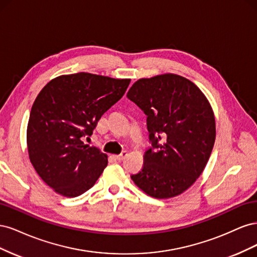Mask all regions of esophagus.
<instances>
[{
    "instance_id": "1",
    "label": "esophagus",
    "mask_w": 257,
    "mask_h": 257,
    "mask_svg": "<svg viewBox=\"0 0 257 257\" xmlns=\"http://www.w3.org/2000/svg\"><path fill=\"white\" fill-rule=\"evenodd\" d=\"M126 155H127V152H126V151H122L119 155H115V159L121 162V161H123L124 159H125Z\"/></svg>"
}]
</instances>
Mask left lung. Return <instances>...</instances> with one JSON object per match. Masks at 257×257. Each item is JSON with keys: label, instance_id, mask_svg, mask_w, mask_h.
<instances>
[{"label": "left lung", "instance_id": "obj_1", "mask_svg": "<svg viewBox=\"0 0 257 257\" xmlns=\"http://www.w3.org/2000/svg\"><path fill=\"white\" fill-rule=\"evenodd\" d=\"M126 96L147 115L152 146L143 169L131 178L155 198L183 193L203 173L214 145L208 99L192 81L175 74L139 79Z\"/></svg>", "mask_w": 257, "mask_h": 257}]
</instances>
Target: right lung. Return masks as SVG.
Listing matches in <instances>:
<instances>
[{
  "instance_id": "1",
  "label": "right lung",
  "mask_w": 257,
  "mask_h": 257,
  "mask_svg": "<svg viewBox=\"0 0 257 257\" xmlns=\"http://www.w3.org/2000/svg\"><path fill=\"white\" fill-rule=\"evenodd\" d=\"M131 79L78 73L45 85L30 112L27 142L36 173L57 193L79 196L95 184L107 154L82 142L125 93Z\"/></svg>"
}]
</instances>
